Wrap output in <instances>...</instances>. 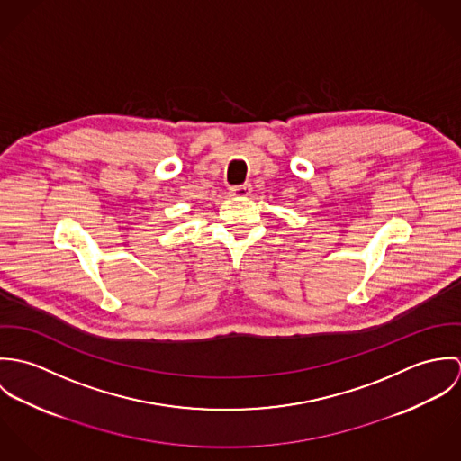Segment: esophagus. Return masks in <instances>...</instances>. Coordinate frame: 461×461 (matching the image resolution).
<instances>
[{
  "label": "esophagus",
  "instance_id": "esophagus-1",
  "mask_svg": "<svg viewBox=\"0 0 461 461\" xmlns=\"http://www.w3.org/2000/svg\"><path fill=\"white\" fill-rule=\"evenodd\" d=\"M229 194L232 197H249L252 194V185L245 183V185H240V186H232Z\"/></svg>",
  "mask_w": 461,
  "mask_h": 461
}]
</instances>
